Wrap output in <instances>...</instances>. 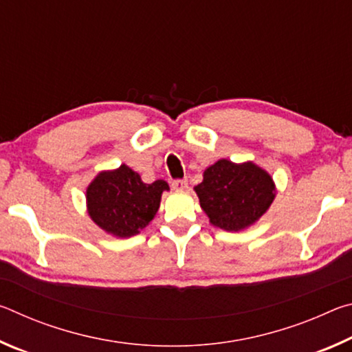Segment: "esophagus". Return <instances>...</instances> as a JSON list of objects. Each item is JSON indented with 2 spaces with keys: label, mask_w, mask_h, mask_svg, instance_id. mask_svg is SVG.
Returning a JSON list of instances; mask_svg holds the SVG:
<instances>
[{
  "label": "esophagus",
  "mask_w": 352,
  "mask_h": 352,
  "mask_svg": "<svg viewBox=\"0 0 352 352\" xmlns=\"http://www.w3.org/2000/svg\"><path fill=\"white\" fill-rule=\"evenodd\" d=\"M172 188H174L175 190H183L188 188V182L186 180H174L172 182Z\"/></svg>",
  "instance_id": "obj_1"
}]
</instances>
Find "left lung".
<instances>
[{"mask_svg":"<svg viewBox=\"0 0 352 352\" xmlns=\"http://www.w3.org/2000/svg\"><path fill=\"white\" fill-rule=\"evenodd\" d=\"M194 190L210 223L231 233L254 225L276 197L275 182L265 169L225 158L205 169L204 182Z\"/></svg>","mask_w":352,"mask_h":352,"instance_id":"8db88e82","label":"left lung"}]
</instances>
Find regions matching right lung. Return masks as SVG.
Returning a JSON list of instances; mask_svg holds the SVG:
<instances>
[{"instance_id":"add662e5","label":"right lung","mask_w":352,"mask_h":352,"mask_svg":"<svg viewBox=\"0 0 352 352\" xmlns=\"http://www.w3.org/2000/svg\"><path fill=\"white\" fill-rule=\"evenodd\" d=\"M164 190H169L164 180L147 184L138 172L121 164L118 169L100 170L88 184L87 212L107 234L127 239L152 222Z\"/></svg>"}]
</instances>
